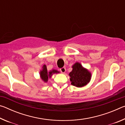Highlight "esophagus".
Here are the masks:
<instances>
[{"label":"esophagus","mask_w":125,"mask_h":125,"mask_svg":"<svg viewBox=\"0 0 125 125\" xmlns=\"http://www.w3.org/2000/svg\"><path fill=\"white\" fill-rule=\"evenodd\" d=\"M60 71L62 73H64L65 72V71H66V69H65V67H63L62 68L60 69Z\"/></svg>","instance_id":"34e87169"}]
</instances>
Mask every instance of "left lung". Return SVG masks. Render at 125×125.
<instances>
[{"mask_svg": "<svg viewBox=\"0 0 125 125\" xmlns=\"http://www.w3.org/2000/svg\"><path fill=\"white\" fill-rule=\"evenodd\" d=\"M72 71L69 73L71 84L78 88H82L89 83L92 74L79 62L72 65Z\"/></svg>", "mask_w": 125, "mask_h": 125, "instance_id": "left-lung-1", "label": "left lung"}]
</instances>
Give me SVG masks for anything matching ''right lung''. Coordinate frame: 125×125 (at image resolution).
Wrapping results in <instances>:
<instances>
[{
  "label": "right lung",
  "instance_id": "1",
  "mask_svg": "<svg viewBox=\"0 0 125 125\" xmlns=\"http://www.w3.org/2000/svg\"><path fill=\"white\" fill-rule=\"evenodd\" d=\"M59 73H60V72L58 71L57 70H56V69H52V70L48 72L46 65L44 64L42 67L41 70L40 72V78L45 83H47L48 82V78H51L52 75L53 74H57Z\"/></svg>",
  "mask_w": 125,
  "mask_h": 125
}]
</instances>
